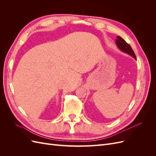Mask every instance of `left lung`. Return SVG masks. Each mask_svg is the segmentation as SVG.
Wrapping results in <instances>:
<instances>
[{"mask_svg": "<svg viewBox=\"0 0 156 156\" xmlns=\"http://www.w3.org/2000/svg\"><path fill=\"white\" fill-rule=\"evenodd\" d=\"M116 44L118 46V48L120 49H121L122 51L125 52V53L130 55L136 59L135 54L133 49H132L131 47L129 44H127L122 37H121L120 36H117L116 40Z\"/></svg>", "mask_w": 156, "mask_h": 156, "instance_id": "obj_1", "label": "left lung"}]
</instances>
